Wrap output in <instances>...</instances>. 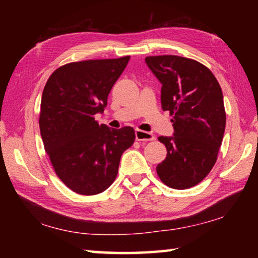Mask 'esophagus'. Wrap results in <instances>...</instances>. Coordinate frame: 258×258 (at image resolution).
<instances>
[{
	"instance_id": "obj_1",
	"label": "esophagus",
	"mask_w": 258,
	"mask_h": 258,
	"mask_svg": "<svg viewBox=\"0 0 258 258\" xmlns=\"http://www.w3.org/2000/svg\"><path fill=\"white\" fill-rule=\"evenodd\" d=\"M135 139L138 141H153L155 138L154 135L150 132H145V131H142V130H136Z\"/></svg>"
}]
</instances>
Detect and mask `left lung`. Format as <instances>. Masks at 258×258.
<instances>
[{"label":"left lung","mask_w":258,"mask_h":258,"mask_svg":"<svg viewBox=\"0 0 258 258\" xmlns=\"http://www.w3.org/2000/svg\"><path fill=\"white\" fill-rule=\"evenodd\" d=\"M145 63L161 82L163 111L173 116V136H160L167 155L156 167L162 182L175 189L197 185L211 172L225 132L222 89L215 76L194 59L147 56Z\"/></svg>","instance_id":"1"}]
</instances>
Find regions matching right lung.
Listing matches in <instances>:
<instances>
[{"instance_id":"1","label":"right lung","mask_w":258,"mask_h":258,"mask_svg":"<svg viewBox=\"0 0 258 258\" xmlns=\"http://www.w3.org/2000/svg\"><path fill=\"white\" fill-rule=\"evenodd\" d=\"M130 56L69 63L54 71L43 90L40 131L57 176L81 195L107 189L120 156L133 145V127L98 125L107 96Z\"/></svg>"}]
</instances>
